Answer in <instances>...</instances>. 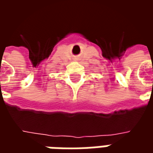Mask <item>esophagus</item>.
Wrapping results in <instances>:
<instances>
[{"label":"esophagus","mask_w":153,"mask_h":153,"mask_svg":"<svg viewBox=\"0 0 153 153\" xmlns=\"http://www.w3.org/2000/svg\"><path fill=\"white\" fill-rule=\"evenodd\" d=\"M75 60H78V58H75Z\"/></svg>","instance_id":"obj_1"}]
</instances>
